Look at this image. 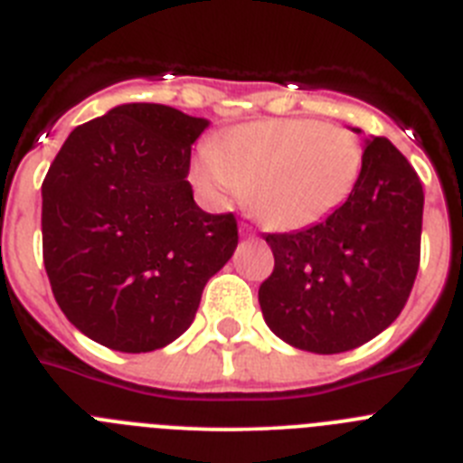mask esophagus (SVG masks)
<instances>
[{
    "mask_svg": "<svg viewBox=\"0 0 463 463\" xmlns=\"http://www.w3.org/2000/svg\"><path fill=\"white\" fill-rule=\"evenodd\" d=\"M241 236H243V239H255V229L250 227V224H241Z\"/></svg>",
    "mask_w": 463,
    "mask_h": 463,
    "instance_id": "obj_1",
    "label": "esophagus"
}]
</instances>
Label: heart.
Returning <instances> with one entry per match:
<instances>
[{
	"instance_id": "heart-1",
	"label": "heart",
	"mask_w": 463,
	"mask_h": 463,
	"mask_svg": "<svg viewBox=\"0 0 463 463\" xmlns=\"http://www.w3.org/2000/svg\"><path fill=\"white\" fill-rule=\"evenodd\" d=\"M364 146L353 129L313 118H276L241 125L203 150L192 166L213 199L245 192L267 227L294 232L322 222L357 190Z\"/></svg>"
}]
</instances>
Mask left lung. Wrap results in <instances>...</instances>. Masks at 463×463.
Here are the masks:
<instances>
[{
	"mask_svg": "<svg viewBox=\"0 0 463 463\" xmlns=\"http://www.w3.org/2000/svg\"><path fill=\"white\" fill-rule=\"evenodd\" d=\"M422 208V183L411 162L387 138H369L357 190L334 215L292 234L264 236L276 260L260 285L269 329L317 354L345 353L378 336L411 297Z\"/></svg>",
	"mask_w": 463,
	"mask_h": 463,
	"instance_id": "8db88e82",
	"label": "left lung"
}]
</instances>
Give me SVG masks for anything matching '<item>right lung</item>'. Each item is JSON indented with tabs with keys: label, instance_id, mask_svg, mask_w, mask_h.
Masks as SVG:
<instances>
[{
	"label": "right lung",
	"instance_id": "1",
	"mask_svg": "<svg viewBox=\"0 0 463 463\" xmlns=\"http://www.w3.org/2000/svg\"><path fill=\"white\" fill-rule=\"evenodd\" d=\"M208 127L165 104H122L76 127L41 185L43 267L79 331L120 353L169 345L208 278L234 255V213L211 215L187 183Z\"/></svg>",
	"mask_w": 463,
	"mask_h": 463
}]
</instances>
